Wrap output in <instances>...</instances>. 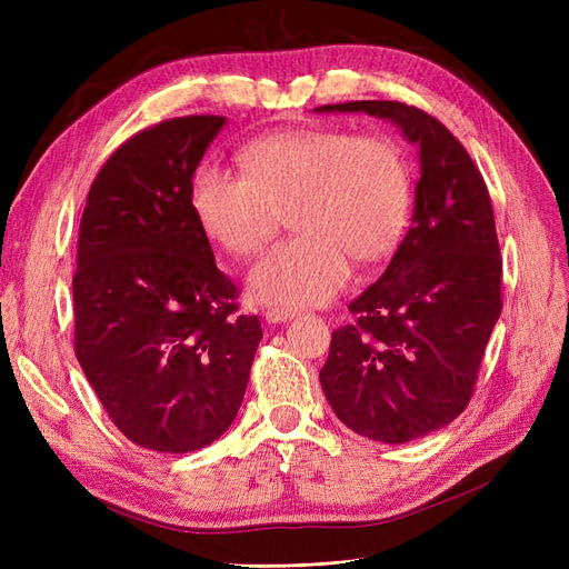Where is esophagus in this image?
Masks as SVG:
<instances>
[{
  "mask_svg": "<svg viewBox=\"0 0 569 569\" xmlns=\"http://www.w3.org/2000/svg\"><path fill=\"white\" fill-rule=\"evenodd\" d=\"M263 316H266L268 322H284V320L297 316V308H291V306H272V308H268Z\"/></svg>",
  "mask_w": 569,
  "mask_h": 569,
  "instance_id": "34e87169",
  "label": "esophagus"
}]
</instances>
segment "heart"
I'll return each mask as SVG.
<instances>
[{
    "label": "heart",
    "instance_id": "b5f03b06",
    "mask_svg": "<svg viewBox=\"0 0 569 569\" xmlns=\"http://www.w3.org/2000/svg\"><path fill=\"white\" fill-rule=\"evenodd\" d=\"M239 159L244 176L199 166L189 206L201 232L234 258L261 251L289 216L297 234L249 272L258 301L325 303L349 282L351 256L380 261L399 244L410 216V170L389 137L297 128L261 137Z\"/></svg>",
    "mask_w": 569,
    "mask_h": 569
}]
</instances>
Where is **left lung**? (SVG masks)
<instances>
[{"label": "left lung", "instance_id": "1", "mask_svg": "<svg viewBox=\"0 0 569 569\" xmlns=\"http://www.w3.org/2000/svg\"><path fill=\"white\" fill-rule=\"evenodd\" d=\"M420 147L412 226L375 284L332 332L320 385L337 418L385 443H406L468 408L501 316L503 258L489 189L470 153L435 116L401 101H347Z\"/></svg>", "mask_w": 569, "mask_h": 569}]
</instances>
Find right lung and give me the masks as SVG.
I'll list each match as a JSON object with an SVG mask.
<instances>
[{"label":"right lung","mask_w":569,"mask_h":569,"mask_svg":"<svg viewBox=\"0 0 569 569\" xmlns=\"http://www.w3.org/2000/svg\"><path fill=\"white\" fill-rule=\"evenodd\" d=\"M222 116L168 118L120 144L97 173L78 232L76 356L132 443L189 453L213 443L244 401L261 341L237 316L189 206Z\"/></svg>","instance_id":"add662e5"}]
</instances>
